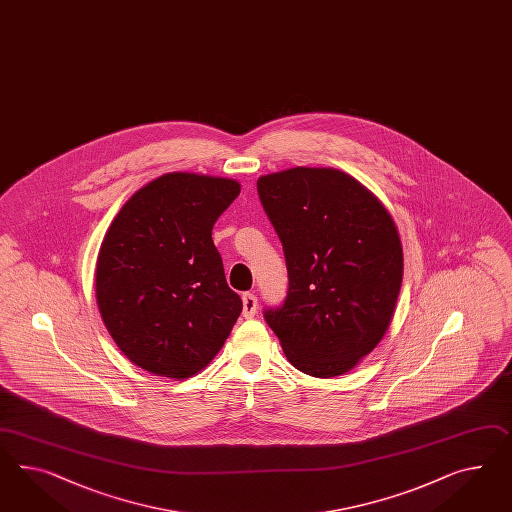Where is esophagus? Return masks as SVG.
Returning a JSON list of instances; mask_svg holds the SVG:
<instances>
[{"label": "esophagus", "mask_w": 512, "mask_h": 512, "mask_svg": "<svg viewBox=\"0 0 512 512\" xmlns=\"http://www.w3.org/2000/svg\"><path fill=\"white\" fill-rule=\"evenodd\" d=\"M242 305H244V311H242V315L246 318H253L257 315V296L253 294V292H246V294H242Z\"/></svg>", "instance_id": "esophagus-1"}]
</instances>
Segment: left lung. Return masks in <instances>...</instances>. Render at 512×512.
Returning a JSON list of instances; mask_svg holds the SVG:
<instances>
[{"instance_id": "obj_1", "label": "left lung", "mask_w": 512, "mask_h": 512, "mask_svg": "<svg viewBox=\"0 0 512 512\" xmlns=\"http://www.w3.org/2000/svg\"><path fill=\"white\" fill-rule=\"evenodd\" d=\"M283 244L289 291L264 309L292 365L330 378L373 352L402 283L395 221L363 184L332 167H292L257 180Z\"/></svg>"}]
</instances>
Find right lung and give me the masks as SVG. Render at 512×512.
Segmentation results:
<instances>
[{
  "mask_svg": "<svg viewBox=\"0 0 512 512\" xmlns=\"http://www.w3.org/2000/svg\"><path fill=\"white\" fill-rule=\"evenodd\" d=\"M236 180L167 173L119 210L97 259V304L113 341L141 369L188 378L207 367L242 313L212 227Z\"/></svg>",
  "mask_w": 512,
  "mask_h": 512,
  "instance_id": "right-lung-1",
  "label": "right lung"
}]
</instances>
